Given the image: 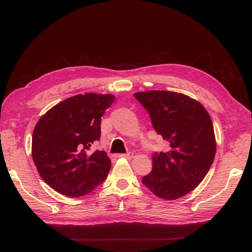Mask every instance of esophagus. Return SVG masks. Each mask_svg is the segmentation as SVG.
<instances>
[{
    "label": "esophagus",
    "mask_w": 252,
    "mask_h": 252,
    "mask_svg": "<svg viewBox=\"0 0 252 252\" xmlns=\"http://www.w3.org/2000/svg\"><path fill=\"white\" fill-rule=\"evenodd\" d=\"M118 157H120V158H126V159H132V158H133V153H132V152H128V153H126V154H121V155H119Z\"/></svg>",
    "instance_id": "1"
}]
</instances>
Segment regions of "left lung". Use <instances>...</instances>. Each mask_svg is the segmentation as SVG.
I'll return each instance as SVG.
<instances>
[{
    "mask_svg": "<svg viewBox=\"0 0 252 252\" xmlns=\"http://www.w3.org/2000/svg\"><path fill=\"white\" fill-rule=\"evenodd\" d=\"M134 96L148 112L156 132L169 143L168 152L154 153L153 169L142 183L158 197L181 198L197 187L213 164L212 119L200 102L182 93L152 90Z\"/></svg>",
    "mask_w": 252,
    "mask_h": 252,
    "instance_id": "left-lung-1",
    "label": "left lung"
}]
</instances>
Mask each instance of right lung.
Listing matches in <instances>:
<instances>
[{
	"label": "right lung",
	"mask_w": 252,
	"mask_h": 252,
	"mask_svg": "<svg viewBox=\"0 0 252 252\" xmlns=\"http://www.w3.org/2000/svg\"><path fill=\"white\" fill-rule=\"evenodd\" d=\"M111 94L86 93L62 100L42 115L32 136V157L42 180L68 197L84 196L107 179L111 161L90 152L100 138V118Z\"/></svg>",
	"instance_id": "right-lung-1"
}]
</instances>
